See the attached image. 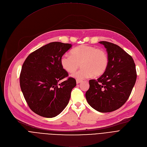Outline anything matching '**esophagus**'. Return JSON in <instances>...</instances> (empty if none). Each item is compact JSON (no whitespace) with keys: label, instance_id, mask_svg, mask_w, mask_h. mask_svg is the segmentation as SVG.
Masks as SVG:
<instances>
[{"label":"esophagus","instance_id":"obj_1","mask_svg":"<svg viewBox=\"0 0 147 147\" xmlns=\"http://www.w3.org/2000/svg\"><path fill=\"white\" fill-rule=\"evenodd\" d=\"M81 82H82V80H76L77 84H80V83Z\"/></svg>","mask_w":147,"mask_h":147}]
</instances>
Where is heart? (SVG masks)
I'll return each instance as SVG.
<instances>
[{
    "instance_id": "1",
    "label": "heart",
    "mask_w": 147,
    "mask_h": 147,
    "mask_svg": "<svg viewBox=\"0 0 147 147\" xmlns=\"http://www.w3.org/2000/svg\"><path fill=\"white\" fill-rule=\"evenodd\" d=\"M70 54L63 55L60 64L65 70L72 73L81 63L82 68L72 75L77 79L100 76L106 71L109 65L107 53L95 47L81 45L72 49Z\"/></svg>"
}]
</instances>
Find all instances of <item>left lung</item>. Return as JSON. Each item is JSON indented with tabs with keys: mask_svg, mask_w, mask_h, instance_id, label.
I'll use <instances>...</instances> for the list:
<instances>
[{
	"mask_svg": "<svg viewBox=\"0 0 147 147\" xmlns=\"http://www.w3.org/2000/svg\"><path fill=\"white\" fill-rule=\"evenodd\" d=\"M107 49L108 68L97 80L89 81L86 97L96 111L107 113L121 107L129 98L136 81V65L132 57L119 46L100 41Z\"/></svg>",
	"mask_w": 147,
	"mask_h": 147,
	"instance_id": "left-lung-1",
	"label": "left lung"
}]
</instances>
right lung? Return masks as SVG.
I'll return each mask as SVG.
<instances>
[{
  "instance_id": "right-lung-1",
  "label": "right lung",
  "mask_w": 147,
  "mask_h": 147,
  "mask_svg": "<svg viewBox=\"0 0 147 147\" xmlns=\"http://www.w3.org/2000/svg\"><path fill=\"white\" fill-rule=\"evenodd\" d=\"M72 45L53 42L28 55L23 65L20 84L30 108L47 118L57 116L66 107L76 81L69 77L60 59Z\"/></svg>"
}]
</instances>
